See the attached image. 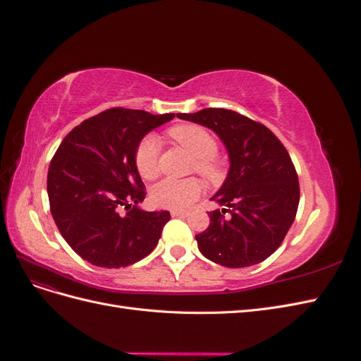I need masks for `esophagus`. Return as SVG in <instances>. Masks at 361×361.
<instances>
[{
    "label": "esophagus",
    "mask_w": 361,
    "mask_h": 361,
    "mask_svg": "<svg viewBox=\"0 0 361 361\" xmlns=\"http://www.w3.org/2000/svg\"><path fill=\"white\" fill-rule=\"evenodd\" d=\"M171 216H188V211H171Z\"/></svg>",
    "instance_id": "esophagus-1"
}]
</instances>
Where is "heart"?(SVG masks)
<instances>
[{
  "label": "heart",
  "instance_id": "heart-1",
  "mask_svg": "<svg viewBox=\"0 0 361 361\" xmlns=\"http://www.w3.org/2000/svg\"><path fill=\"white\" fill-rule=\"evenodd\" d=\"M170 135L180 146L187 149L195 158L194 169L209 180L221 178V166L215 159L216 141L199 125H180L170 130ZM158 154L159 140L157 135L149 134L141 138L135 149V167L141 178L154 179L158 174ZM203 185L197 179H162L150 191V200L155 206L164 209L182 211L200 197Z\"/></svg>",
  "mask_w": 361,
  "mask_h": 361
}]
</instances>
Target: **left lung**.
<instances>
[{
    "instance_id": "8db88e82",
    "label": "left lung",
    "mask_w": 361,
    "mask_h": 361,
    "mask_svg": "<svg viewBox=\"0 0 361 361\" xmlns=\"http://www.w3.org/2000/svg\"><path fill=\"white\" fill-rule=\"evenodd\" d=\"M178 117L212 129L231 161L211 199L226 207L211 211L209 227L195 235L200 253L227 268L260 264L280 247L298 209L300 183L288 150L267 126L232 110L204 108Z\"/></svg>"
}]
</instances>
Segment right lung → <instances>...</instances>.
Wrapping results in <instances>:
<instances>
[{"label":"right lung","mask_w":361,"mask_h":361,"mask_svg":"<svg viewBox=\"0 0 361 361\" xmlns=\"http://www.w3.org/2000/svg\"><path fill=\"white\" fill-rule=\"evenodd\" d=\"M173 117L111 108L84 120L59 146L48 170L51 214L71 248L92 265L129 267L157 247L170 212L138 207L146 191L135 149ZM123 205L128 212L120 216Z\"/></svg>","instance_id":"right-lung-1"}]
</instances>
